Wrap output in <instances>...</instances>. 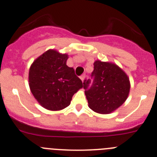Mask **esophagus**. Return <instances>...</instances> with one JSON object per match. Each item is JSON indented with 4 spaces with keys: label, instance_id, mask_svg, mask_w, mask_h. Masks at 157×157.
<instances>
[{
    "label": "esophagus",
    "instance_id": "esophagus-1",
    "mask_svg": "<svg viewBox=\"0 0 157 157\" xmlns=\"http://www.w3.org/2000/svg\"><path fill=\"white\" fill-rule=\"evenodd\" d=\"M85 75H82V76L80 77V78H81V80L82 81V82H84V80H85Z\"/></svg>",
    "mask_w": 157,
    "mask_h": 157
}]
</instances>
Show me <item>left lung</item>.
I'll return each instance as SVG.
<instances>
[{"instance_id": "1", "label": "left lung", "mask_w": 157, "mask_h": 157, "mask_svg": "<svg viewBox=\"0 0 157 157\" xmlns=\"http://www.w3.org/2000/svg\"><path fill=\"white\" fill-rule=\"evenodd\" d=\"M93 84L85 80L83 87L88 107L98 114H110L121 106L129 95L131 83L128 75L117 65L96 60Z\"/></svg>"}]
</instances>
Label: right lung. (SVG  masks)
Returning <instances> with one entry per match:
<instances>
[{
	"instance_id": "add662e5",
	"label": "right lung",
	"mask_w": 157,
	"mask_h": 157,
	"mask_svg": "<svg viewBox=\"0 0 157 157\" xmlns=\"http://www.w3.org/2000/svg\"><path fill=\"white\" fill-rule=\"evenodd\" d=\"M69 56L49 49L36 59L29 71V86L42 107L60 111L69 106L72 98L83 87L73 68L66 65Z\"/></svg>"
}]
</instances>
